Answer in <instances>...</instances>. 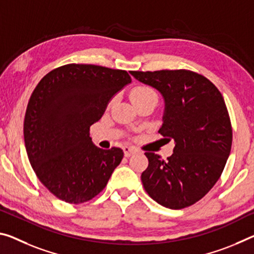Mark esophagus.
Segmentation results:
<instances>
[{"label":"esophagus","instance_id":"1","mask_svg":"<svg viewBox=\"0 0 254 254\" xmlns=\"http://www.w3.org/2000/svg\"><path fill=\"white\" fill-rule=\"evenodd\" d=\"M123 151H124V156L126 157H130L133 154H135L136 151H138V149H135L134 147H123Z\"/></svg>","mask_w":254,"mask_h":254}]
</instances>
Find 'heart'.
I'll return each instance as SVG.
<instances>
[{"label": "heart", "mask_w": 254, "mask_h": 254, "mask_svg": "<svg viewBox=\"0 0 254 254\" xmlns=\"http://www.w3.org/2000/svg\"><path fill=\"white\" fill-rule=\"evenodd\" d=\"M130 97L132 99V102H133V104H136L147 99H157L158 98V95H157V92L154 88L149 86H138L132 89Z\"/></svg>", "instance_id": "heart-1"}]
</instances>
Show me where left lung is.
<instances>
[{
  "instance_id": "left-lung-1",
  "label": "left lung",
  "mask_w": 254,
  "mask_h": 254,
  "mask_svg": "<svg viewBox=\"0 0 254 254\" xmlns=\"http://www.w3.org/2000/svg\"><path fill=\"white\" fill-rule=\"evenodd\" d=\"M130 73L162 94L165 111L158 132L175 142L166 160L144 152V190L166 208L192 206L216 184L231 152L233 132L223 96L210 80L190 70Z\"/></svg>"
}]
</instances>
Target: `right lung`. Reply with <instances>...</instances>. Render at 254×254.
Here are the masks:
<instances>
[{"mask_svg": "<svg viewBox=\"0 0 254 254\" xmlns=\"http://www.w3.org/2000/svg\"><path fill=\"white\" fill-rule=\"evenodd\" d=\"M130 82L124 70L73 63L48 72L36 86L23 122L26 150L37 178L56 198L82 203L106 187L123 150L96 147L89 130Z\"/></svg>", "mask_w": 254, "mask_h": 254, "instance_id": "add662e5", "label": "right lung"}]
</instances>
